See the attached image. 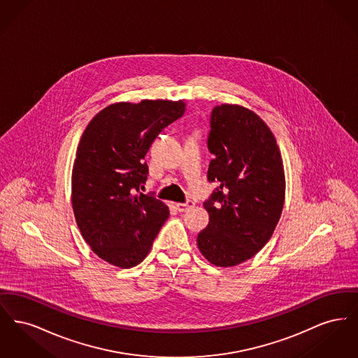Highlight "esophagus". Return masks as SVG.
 <instances>
[{"instance_id": "1", "label": "esophagus", "mask_w": 358, "mask_h": 358, "mask_svg": "<svg viewBox=\"0 0 358 358\" xmlns=\"http://www.w3.org/2000/svg\"><path fill=\"white\" fill-rule=\"evenodd\" d=\"M194 206V201L192 200H187V203H180V204H176V208L180 210V212H187V209L193 208Z\"/></svg>"}]
</instances>
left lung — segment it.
<instances>
[{"label": "left lung", "mask_w": 358, "mask_h": 358, "mask_svg": "<svg viewBox=\"0 0 358 358\" xmlns=\"http://www.w3.org/2000/svg\"><path fill=\"white\" fill-rule=\"evenodd\" d=\"M208 181L217 182L204 203L209 224L197 245L212 264L232 267L259 252L270 240L285 203V171L268 126L235 104L210 113Z\"/></svg>", "instance_id": "obj_1"}]
</instances>
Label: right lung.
I'll return each instance as SVG.
<instances>
[{"instance_id": "1", "label": "right lung", "mask_w": 358, "mask_h": 358, "mask_svg": "<svg viewBox=\"0 0 358 358\" xmlns=\"http://www.w3.org/2000/svg\"><path fill=\"white\" fill-rule=\"evenodd\" d=\"M187 110L184 101L111 104L94 117L72 169V206L87 244L122 268L139 264L169 217V208L139 189L145 155L157 136Z\"/></svg>"}]
</instances>
